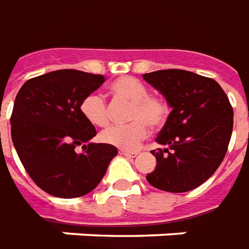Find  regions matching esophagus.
Masks as SVG:
<instances>
[{
  "instance_id": "1",
  "label": "esophagus",
  "mask_w": 249,
  "mask_h": 249,
  "mask_svg": "<svg viewBox=\"0 0 249 249\" xmlns=\"http://www.w3.org/2000/svg\"><path fill=\"white\" fill-rule=\"evenodd\" d=\"M120 154L121 155H125L128 158H135L138 155V151H126V150H120Z\"/></svg>"
}]
</instances>
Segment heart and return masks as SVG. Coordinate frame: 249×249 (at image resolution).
<instances>
[{
	"mask_svg": "<svg viewBox=\"0 0 249 249\" xmlns=\"http://www.w3.org/2000/svg\"><path fill=\"white\" fill-rule=\"evenodd\" d=\"M109 89L116 99L132 103L128 117L132 123L105 129L101 133V140L123 150H136L148 136L147 124L157 128L165 123L169 111L166 102L158 96L148 95L146 86L135 77H120L111 83ZM80 111L83 117L95 126H105L109 123L106 102L98 94L84 96L80 103Z\"/></svg>",
	"mask_w": 249,
	"mask_h": 249,
	"instance_id": "obj_1",
	"label": "heart"
}]
</instances>
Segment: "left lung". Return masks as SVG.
I'll return each mask as SVG.
<instances>
[{
    "mask_svg": "<svg viewBox=\"0 0 249 249\" xmlns=\"http://www.w3.org/2000/svg\"><path fill=\"white\" fill-rule=\"evenodd\" d=\"M143 79L166 99L170 114L151 151L157 167L147 181L166 192H188L215 173L224 160L231 131L233 109L215 80L181 69L144 73Z\"/></svg>",
    "mask_w": 249,
    "mask_h": 249,
    "instance_id": "1",
    "label": "left lung"
}]
</instances>
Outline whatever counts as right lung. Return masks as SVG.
Masks as SVG:
<instances>
[{"label": "right lung", "mask_w": 249, "mask_h": 249, "mask_svg": "<svg viewBox=\"0 0 249 249\" xmlns=\"http://www.w3.org/2000/svg\"><path fill=\"white\" fill-rule=\"evenodd\" d=\"M105 83V76L61 69L30 79L18 89L11 133L18 158L34 182L57 197L72 199L101 182L117 148L89 142L95 126L80 103ZM86 151L77 154L75 147Z\"/></svg>", "instance_id": "right-lung-1"}]
</instances>
